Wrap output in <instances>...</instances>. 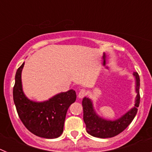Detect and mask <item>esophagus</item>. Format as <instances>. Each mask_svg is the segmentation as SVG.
Returning a JSON list of instances; mask_svg holds the SVG:
<instances>
[{
    "label": "esophagus",
    "mask_w": 152,
    "mask_h": 152,
    "mask_svg": "<svg viewBox=\"0 0 152 152\" xmlns=\"http://www.w3.org/2000/svg\"><path fill=\"white\" fill-rule=\"evenodd\" d=\"M86 95H87V92H86V91L84 89L80 90V91H79V93H78V97L79 98L84 97Z\"/></svg>",
    "instance_id": "34e87169"
}]
</instances>
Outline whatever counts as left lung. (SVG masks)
I'll use <instances>...</instances> for the list:
<instances>
[{
	"label": "left lung",
	"mask_w": 152,
	"mask_h": 152,
	"mask_svg": "<svg viewBox=\"0 0 152 152\" xmlns=\"http://www.w3.org/2000/svg\"><path fill=\"white\" fill-rule=\"evenodd\" d=\"M133 75L135 78V84H136L135 91L137 93L135 107L132 108L122 117L116 120L111 121L99 116L95 112L91 99L87 97L83 99L82 106L84 110L83 118L86 124V129L90 135L101 139L114 137L124 131L133 120L138 111L137 107H139L140 103V94H139L140 79H139V74L137 72H134Z\"/></svg>",
	"instance_id": "8db88e82"
}]
</instances>
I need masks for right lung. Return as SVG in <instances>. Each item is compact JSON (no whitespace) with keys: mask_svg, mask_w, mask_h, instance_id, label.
<instances>
[{"mask_svg":"<svg viewBox=\"0 0 152 152\" xmlns=\"http://www.w3.org/2000/svg\"><path fill=\"white\" fill-rule=\"evenodd\" d=\"M23 63L17 69L13 96L18 116L26 128L34 135L45 139H56L63 132L67 111L76 100L74 90L60 93L44 102L29 100L22 88Z\"/></svg>","mask_w":152,"mask_h":152,"instance_id":"1","label":"right lung"}]
</instances>
